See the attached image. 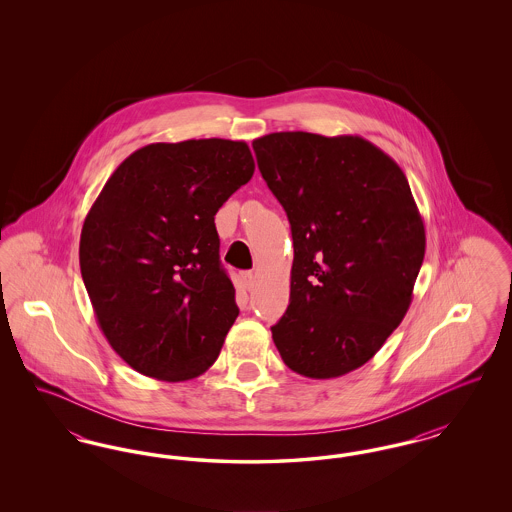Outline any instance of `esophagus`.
Returning <instances> with one entry per match:
<instances>
[{"instance_id":"esophagus-1","label":"esophagus","mask_w":512,"mask_h":512,"mask_svg":"<svg viewBox=\"0 0 512 512\" xmlns=\"http://www.w3.org/2000/svg\"><path fill=\"white\" fill-rule=\"evenodd\" d=\"M242 282H244V288L251 290L253 284H255V274L251 270H245V272H242Z\"/></svg>"}]
</instances>
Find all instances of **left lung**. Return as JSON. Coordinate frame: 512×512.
<instances>
[{"mask_svg":"<svg viewBox=\"0 0 512 512\" xmlns=\"http://www.w3.org/2000/svg\"><path fill=\"white\" fill-rule=\"evenodd\" d=\"M253 149L292 226L290 305L272 340L293 372L338 378L380 351L413 301L426 234L411 186L361 136L274 132Z\"/></svg>","mask_w":512,"mask_h":512,"instance_id":"obj_1","label":"left lung"}]
</instances>
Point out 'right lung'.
Listing matches in <instances>:
<instances>
[{
  "label": "right lung",
  "instance_id": "right-lung-1",
  "mask_svg": "<svg viewBox=\"0 0 512 512\" xmlns=\"http://www.w3.org/2000/svg\"><path fill=\"white\" fill-rule=\"evenodd\" d=\"M255 171L245 142L149 144L105 182L80 234V270L103 336L163 382L197 378L238 317L215 215Z\"/></svg>",
  "mask_w": 512,
  "mask_h": 512
}]
</instances>
